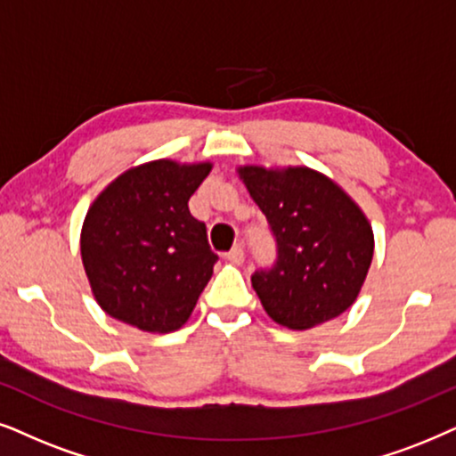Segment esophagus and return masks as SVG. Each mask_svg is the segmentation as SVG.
<instances>
[{
  "label": "esophagus",
  "mask_w": 456,
  "mask_h": 456,
  "mask_svg": "<svg viewBox=\"0 0 456 456\" xmlns=\"http://www.w3.org/2000/svg\"><path fill=\"white\" fill-rule=\"evenodd\" d=\"M224 258H227V261L233 263V265H241V263H244V248H241V246L232 248V250L224 255Z\"/></svg>",
  "instance_id": "obj_1"
}]
</instances>
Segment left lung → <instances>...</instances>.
Returning <instances> with one entry per match:
<instances>
[{"instance_id": "obj_1", "label": "left lung", "mask_w": 456, "mask_h": 456, "mask_svg": "<svg viewBox=\"0 0 456 456\" xmlns=\"http://www.w3.org/2000/svg\"><path fill=\"white\" fill-rule=\"evenodd\" d=\"M238 175L278 244L273 267L252 275L269 318L290 330L338 318L355 303L372 263L374 233L364 212L307 166H240Z\"/></svg>"}]
</instances>
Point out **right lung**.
Listing matches in <instances>:
<instances>
[{"instance_id": "right-lung-1", "label": "right lung", "mask_w": 456, "mask_h": 456, "mask_svg": "<svg viewBox=\"0 0 456 456\" xmlns=\"http://www.w3.org/2000/svg\"><path fill=\"white\" fill-rule=\"evenodd\" d=\"M210 170V161H147L92 201L79 250L92 295L111 318L158 334L191 318L218 258L206 224L189 212V198Z\"/></svg>"}]
</instances>
